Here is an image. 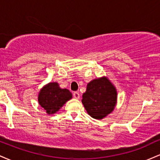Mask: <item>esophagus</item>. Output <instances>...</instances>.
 I'll list each match as a JSON object with an SVG mask.
<instances>
[{
    "instance_id": "1",
    "label": "esophagus",
    "mask_w": 160,
    "mask_h": 160,
    "mask_svg": "<svg viewBox=\"0 0 160 160\" xmlns=\"http://www.w3.org/2000/svg\"><path fill=\"white\" fill-rule=\"evenodd\" d=\"M73 96H74V98H80V93H79L78 92H74L73 93Z\"/></svg>"
}]
</instances>
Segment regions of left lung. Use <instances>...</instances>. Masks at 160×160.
<instances>
[{
  "label": "left lung",
  "mask_w": 160,
  "mask_h": 160,
  "mask_svg": "<svg viewBox=\"0 0 160 160\" xmlns=\"http://www.w3.org/2000/svg\"><path fill=\"white\" fill-rule=\"evenodd\" d=\"M117 102V91L107 77L91 80L82 94V103L90 117L102 120L114 110Z\"/></svg>",
  "instance_id": "1"
}]
</instances>
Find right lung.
<instances>
[{
  "label": "right lung",
  "mask_w": 160,
  "mask_h": 160,
  "mask_svg": "<svg viewBox=\"0 0 160 160\" xmlns=\"http://www.w3.org/2000/svg\"><path fill=\"white\" fill-rule=\"evenodd\" d=\"M38 103L47 114H53L59 111L68 101L72 98V94L68 89H62L57 82L46 84L38 93Z\"/></svg>",
  "instance_id": "add662e5"
}]
</instances>
